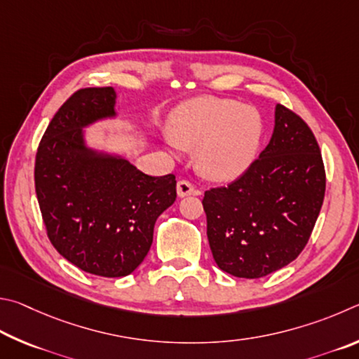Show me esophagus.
I'll use <instances>...</instances> for the list:
<instances>
[{"label": "esophagus", "mask_w": 359, "mask_h": 359, "mask_svg": "<svg viewBox=\"0 0 359 359\" xmlns=\"http://www.w3.org/2000/svg\"><path fill=\"white\" fill-rule=\"evenodd\" d=\"M176 192H178L180 197H187V196H200V191L196 189L191 181L187 180H180L178 184H176Z\"/></svg>", "instance_id": "34e87169"}]
</instances>
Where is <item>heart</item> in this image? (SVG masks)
Segmentation results:
<instances>
[{"instance_id": "1", "label": "heart", "mask_w": 359, "mask_h": 359, "mask_svg": "<svg viewBox=\"0 0 359 359\" xmlns=\"http://www.w3.org/2000/svg\"><path fill=\"white\" fill-rule=\"evenodd\" d=\"M259 113L238 100L197 97L175 113L170 137L196 150V165L205 178L229 181L252 163L262 140Z\"/></svg>"}]
</instances>
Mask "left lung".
Returning <instances> with one entry per match:
<instances>
[{"label": "left lung", "instance_id": "obj_1", "mask_svg": "<svg viewBox=\"0 0 359 359\" xmlns=\"http://www.w3.org/2000/svg\"><path fill=\"white\" fill-rule=\"evenodd\" d=\"M325 187L316 135L278 104L268 147L233 183L205 192L206 235L217 266L246 279L287 266L309 241Z\"/></svg>", "mask_w": 359, "mask_h": 359}]
</instances>
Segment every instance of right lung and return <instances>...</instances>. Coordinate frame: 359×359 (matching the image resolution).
I'll return each mask as SVG.
<instances>
[{
  "label": "right lung",
  "instance_id": "add662e5",
  "mask_svg": "<svg viewBox=\"0 0 359 359\" xmlns=\"http://www.w3.org/2000/svg\"><path fill=\"white\" fill-rule=\"evenodd\" d=\"M111 86L75 91L37 147L36 196L53 248L81 271L123 278L153 243L156 219L176 200L175 175L149 176L123 157L85 147L83 129L115 116Z\"/></svg>",
  "mask_w": 359,
  "mask_h": 359
}]
</instances>
